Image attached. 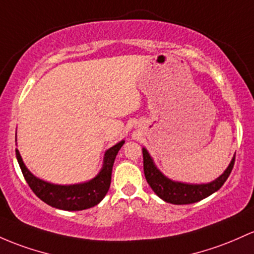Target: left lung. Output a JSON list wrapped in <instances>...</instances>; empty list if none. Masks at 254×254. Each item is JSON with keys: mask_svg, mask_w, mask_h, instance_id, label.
<instances>
[{"mask_svg": "<svg viewBox=\"0 0 254 254\" xmlns=\"http://www.w3.org/2000/svg\"><path fill=\"white\" fill-rule=\"evenodd\" d=\"M142 153H143L144 176H146L150 188L164 201L175 205L193 204V202L200 201V200L207 197L208 195L213 194L228 180L231 170L234 168V163H235V157H234L224 174L213 182L207 183V185H186V183L174 182V181L166 178L155 168L148 152L143 148Z\"/></svg>", "mask_w": 254, "mask_h": 254, "instance_id": "1", "label": "left lung"}]
</instances>
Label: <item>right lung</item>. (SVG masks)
<instances>
[{
  "label": "right lung",
  "mask_w": 254,
  "mask_h": 254,
  "mask_svg": "<svg viewBox=\"0 0 254 254\" xmlns=\"http://www.w3.org/2000/svg\"><path fill=\"white\" fill-rule=\"evenodd\" d=\"M123 144L124 141L119 142L106 152L104 168L94 180L83 185L73 186H57L41 181L26 169L18 149H15V154L27 185L42 201L60 210L80 211L97 205L107 194L111 186L114 159Z\"/></svg>",
  "instance_id": "obj_1"
}]
</instances>
